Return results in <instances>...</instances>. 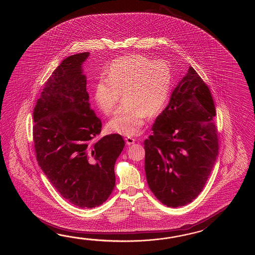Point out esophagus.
Wrapping results in <instances>:
<instances>
[{
    "mask_svg": "<svg viewBox=\"0 0 255 255\" xmlns=\"http://www.w3.org/2000/svg\"><path fill=\"white\" fill-rule=\"evenodd\" d=\"M125 140L126 144H127V145H128V146H130V145H133V144L135 142V138H133V137H131V136H127V137H125Z\"/></svg>",
    "mask_w": 255,
    "mask_h": 255,
    "instance_id": "34e87169",
    "label": "esophagus"
}]
</instances>
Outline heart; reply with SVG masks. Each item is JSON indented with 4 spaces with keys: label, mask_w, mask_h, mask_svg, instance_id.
I'll list each match as a JSON object with an SVG mask.
<instances>
[{
    "label": "heart",
    "mask_w": 255,
    "mask_h": 255,
    "mask_svg": "<svg viewBox=\"0 0 255 255\" xmlns=\"http://www.w3.org/2000/svg\"><path fill=\"white\" fill-rule=\"evenodd\" d=\"M108 77H99L94 98L104 114L112 115L123 96L124 104L109 129L120 135L139 134L146 117L159 114L168 101L172 71L167 62L133 54L115 60L107 70Z\"/></svg>",
    "instance_id": "obj_1"
}]
</instances>
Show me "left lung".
I'll return each mask as SVG.
<instances>
[{
    "mask_svg": "<svg viewBox=\"0 0 255 255\" xmlns=\"http://www.w3.org/2000/svg\"><path fill=\"white\" fill-rule=\"evenodd\" d=\"M215 116L210 88L190 66L144 141L147 184L164 205L184 206L203 190L219 150Z\"/></svg>",
    "mask_w": 255,
    "mask_h": 255,
    "instance_id": "8db88e82",
    "label": "left lung"
}]
</instances>
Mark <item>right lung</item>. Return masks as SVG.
<instances>
[{
    "mask_svg": "<svg viewBox=\"0 0 255 255\" xmlns=\"http://www.w3.org/2000/svg\"><path fill=\"white\" fill-rule=\"evenodd\" d=\"M89 53L65 58L52 73L33 109L39 166L66 201L79 208L103 204L114 190V167L125 146L119 134L98 139L102 122L90 109L82 64Z\"/></svg>",
    "mask_w": 255,
    "mask_h": 255,
    "instance_id": "1",
    "label": "right lung"
}]
</instances>
